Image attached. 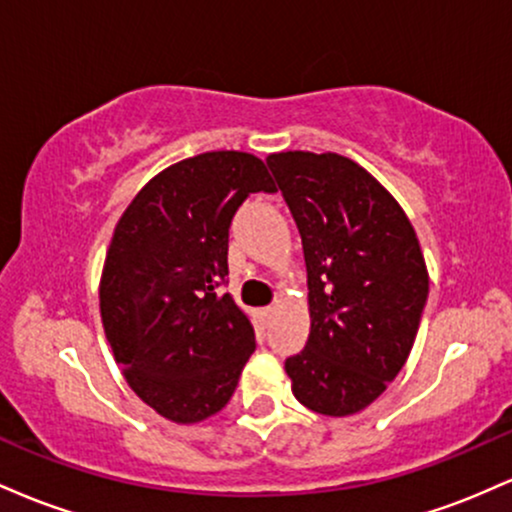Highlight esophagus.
<instances>
[{
    "mask_svg": "<svg viewBox=\"0 0 512 512\" xmlns=\"http://www.w3.org/2000/svg\"><path fill=\"white\" fill-rule=\"evenodd\" d=\"M276 315V308H274V305H272V308H264L262 310V317H264V320H269V317H274Z\"/></svg>",
    "mask_w": 512,
    "mask_h": 512,
    "instance_id": "esophagus-1",
    "label": "esophagus"
}]
</instances>
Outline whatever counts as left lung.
<instances>
[{"label": "left lung", "mask_w": 512, "mask_h": 512, "mask_svg": "<svg viewBox=\"0 0 512 512\" xmlns=\"http://www.w3.org/2000/svg\"><path fill=\"white\" fill-rule=\"evenodd\" d=\"M303 240L310 337L286 361L291 392L325 416L373 404L411 354L428 296L419 238L366 168L334 151L267 156Z\"/></svg>", "instance_id": "left-lung-1"}]
</instances>
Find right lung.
<instances>
[{
    "label": "right lung",
    "mask_w": 512,
    "mask_h": 512,
    "mask_svg": "<svg viewBox=\"0 0 512 512\" xmlns=\"http://www.w3.org/2000/svg\"><path fill=\"white\" fill-rule=\"evenodd\" d=\"M260 190L276 185L248 151L182 158L134 195L108 245L105 337L134 395L178 426L219 414L255 351L248 313L216 286L233 214Z\"/></svg>",
    "instance_id": "obj_1"
}]
</instances>
